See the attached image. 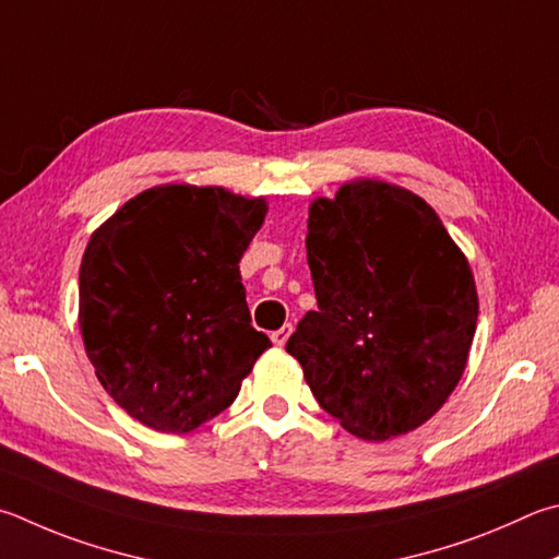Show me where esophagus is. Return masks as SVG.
I'll list each match as a JSON object with an SVG mask.
<instances>
[{"label":"esophagus","instance_id":"esophagus-1","mask_svg":"<svg viewBox=\"0 0 559 559\" xmlns=\"http://www.w3.org/2000/svg\"><path fill=\"white\" fill-rule=\"evenodd\" d=\"M290 332H293V324H283L281 330H276V332H271V342L276 344V347H283V344L288 342V337H290Z\"/></svg>","mask_w":559,"mask_h":559}]
</instances>
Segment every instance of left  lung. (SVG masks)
<instances>
[{"label":"left lung","mask_w":559,"mask_h":559,"mask_svg":"<svg viewBox=\"0 0 559 559\" xmlns=\"http://www.w3.org/2000/svg\"><path fill=\"white\" fill-rule=\"evenodd\" d=\"M318 298L286 352L344 430L413 432L460 383L479 318L469 261L428 202L379 178L344 182L308 210Z\"/></svg>","instance_id":"8db88e82"}]
</instances>
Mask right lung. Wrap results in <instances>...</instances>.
I'll use <instances>...</instances> for the list:
<instances>
[{
	"mask_svg": "<svg viewBox=\"0 0 559 559\" xmlns=\"http://www.w3.org/2000/svg\"><path fill=\"white\" fill-rule=\"evenodd\" d=\"M266 198L166 182L127 200L80 263L87 359L131 418L186 435L235 403L271 347L251 328L239 261Z\"/></svg>",
	"mask_w": 559,
	"mask_h": 559,
	"instance_id": "1",
	"label": "right lung"
}]
</instances>
